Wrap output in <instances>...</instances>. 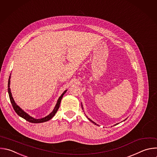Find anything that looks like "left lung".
Listing matches in <instances>:
<instances>
[{
    "label": "left lung",
    "instance_id": "left-lung-1",
    "mask_svg": "<svg viewBox=\"0 0 157 157\" xmlns=\"http://www.w3.org/2000/svg\"><path fill=\"white\" fill-rule=\"evenodd\" d=\"M89 120H90V121H92V123H94V124H96V125H97V124H96V123H94V121H92V120H90V119H89ZM97 125H98V124H97Z\"/></svg>",
    "mask_w": 157,
    "mask_h": 157
}]
</instances>
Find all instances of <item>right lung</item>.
I'll use <instances>...</instances> for the list:
<instances>
[{"label": "right lung", "mask_w": 157, "mask_h": 157, "mask_svg": "<svg viewBox=\"0 0 157 157\" xmlns=\"http://www.w3.org/2000/svg\"><path fill=\"white\" fill-rule=\"evenodd\" d=\"M10 76L9 77V82H8V92H9V97H10V101H11V103L12 105V107L14 109V110L15 111V112L21 117H22L23 118H24L25 120H26V121H29V122H31V123H43V122H45V121H47L48 120H50V119H52V118H53L54 117V115H56V113H57V110H59V107H60V102H61V100H62V98L63 96V95L65 94V92H67V90L62 94V95L59 97L58 101H57V103L56 104V105L54 109V110L52 111V112L51 113H50L48 116L45 117V118H41V119H34L33 118V117H30L29 115H28L26 112H25L21 109H20V107H19L17 105V103L15 102L13 97H12V93L10 92Z\"/></svg>", "instance_id": "right-lung-1"}]
</instances>
